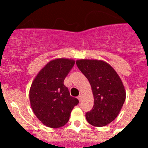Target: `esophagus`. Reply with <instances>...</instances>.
<instances>
[{"label": "esophagus", "instance_id": "1", "mask_svg": "<svg viewBox=\"0 0 148 148\" xmlns=\"http://www.w3.org/2000/svg\"><path fill=\"white\" fill-rule=\"evenodd\" d=\"M78 100H79V101H82V95H78Z\"/></svg>", "mask_w": 148, "mask_h": 148}]
</instances>
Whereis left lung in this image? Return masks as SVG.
I'll use <instances>...</instances> for the list:
<instances>
[{
  "mask_svg": "<svg viewBox=\"0 0 148 148\" xmlns=\"http://www.w3.org/2000/svg\"><path fill=\"white\" fill-rule=\"evenodd\" d=\"M77 66L90 82L94 98L92 109L86 119L92 126H105L119 113L126 98L121 78L109 64L101 60L81 59Z\"/></svg>",
  "mask_w": 148,
  "mask_h": 148,
  "instance_id": "obj_1",
  "label": "left lung"
}]
</instances>
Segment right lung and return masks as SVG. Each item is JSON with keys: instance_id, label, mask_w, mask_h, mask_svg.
Here are the masks:
<instances>
[{"instance_id": "1", "label": "right lung", "mask_w": 148, "mask_h": 148, "mask_svg": "<svg viewBox=\"0 0 148 148\" xmlns=\"http://www.w3.org/2000/svg\"><path fill=\"white\" fill-rule=\"evenodd\" d=\"M74 64L75 61L68 58L52 60L32 82L29 90L31 108L46 126L58 128L66 125L73 108L79 103L64 84Z\"/></svg>"}]
</instances>
